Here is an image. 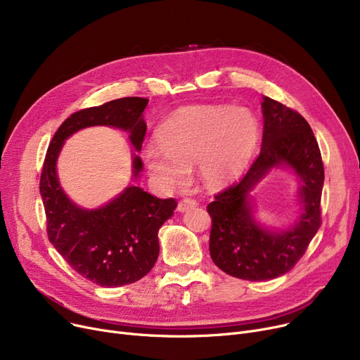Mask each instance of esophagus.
I'll use <instances>...</instances> for the list:
<instances>
[{"label": "esophagus", "mask_w": 360, "mask_h": 360, "mask_svg": "<svg viewBox=\"0 0 360 360\" xmlns=\"http://www.w3.org/2000/svg\"><path fill=\"white\" fill-rule=\"evenodd\" d=\"M198 202H197V200H194V198H184V200H181L179 201V204H178V210L179 212H185V210H188V209H193V207H195Z\"/></svg>", "instance_id": "1"}]
</instances>
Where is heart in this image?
I'll return each mask as SVG.
<instances>
[{
  "mask_svg": "<svg viewBox=\"0 0 360 360\" xmlns=\"http://www.w3.org/2000/svg\"><path fill=\"white\" fill-rule=\"evenodd\" d=\"M159 143L143 148V159L159 182L172 188L188 179L195 163L202 182L217 188L240 175L259 140V125L245 108L186 106L158 131Z\"/></svg>",
  "mask_w": 360,
  "mask_h": 360,
  "instance_id": "1",
  "label": "heart"
}]
</instances>
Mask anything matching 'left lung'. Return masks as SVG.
Masks as SVG:
<instances>
[{
    "mask_svg": "<svg viewBox=\"0 0 360 360\" xmlns=\"http://www.w3.org/2000/svg\"><path fill=\"white\" fill-rule=\"evenodd\" d=\"M264 132L259 156L238 182L207 205L212 217L210 255L226 274L271 280L290 271L307 252L321 226L324 163L307 120L292 108L264 96ZM285 162L302 181L304 213L290 231L270 233L253 221L248 193L270 168Z\"/></svg>",
    "mask_w": 360,
    "mask_h": 360,
    "instance_id": "8db88e82",
    "label": "left lung"
}]
</instances>
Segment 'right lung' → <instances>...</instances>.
I'll return each instance as SVG.
<instances>
[{
  "instance_id": "obj_1",
  "label": "right lung",
  "mask_w": 360,
  "mask_h": 360,
  "mask_svg": "<svg viewBox=\"0 0 360 360\" xmlns=\"http://www.w3.org/2000/svg\"><path fill=\"white\" fill-rule=\"evenodd\" d=\"M147 102L146 98H122L74 112L55 132L42 167L39 191L49 242L71 269L103 288L131 285L153 269L159 257L158 232L172 217L178 202L128 186L101 209L84 210L61 190L55 163L64 140L91 125L125 129L132 146L141 150L147 128L141 113ZM141 167V159L136 156L134 176Z\"/></svg>"
}]
</instances>
